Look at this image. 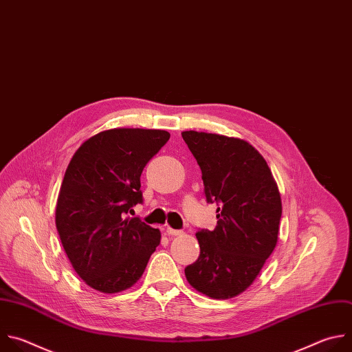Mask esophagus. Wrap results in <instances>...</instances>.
<instances>
[{"instance_id": "1", "label": "esophagus", "mask_w": 352, "mask_h": 352, "mask_svg": "<svg viewBox=\"0 0 352 352\" xmlns=\"http://www.w3.org/2000/svg\"><path fill=\"white\" fill-rule=\"evenodd\" d=\"M165 233H166L168 236H182V234H183L182 230H175V229H172V228H166V229H165Z\"/></svg>"}]
</instances>
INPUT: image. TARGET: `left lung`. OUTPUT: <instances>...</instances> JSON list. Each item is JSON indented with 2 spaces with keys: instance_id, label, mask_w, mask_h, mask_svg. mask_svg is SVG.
<instances>
[{
  "instance_id": "8db88e82",
  "label": "left lung",
  "mask_w": 352,
  "mask_h": 352,
  "mask_svg": "<svg viewBox=\"0 0 352 352\" xmlns=\"http://www.w3.org/2000/svg\"><path fill=\"white\" fill-rule=\"evenodd\" d=\"M182 137L201 169L206 202L218 205V225L195 234L199 256L184 273L197 292L228 300L252 285L273 252L282 199L266 161L244 140L194 130Z\"/></svg>"
}]
</instances>
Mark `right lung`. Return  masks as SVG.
Segmentation results:
<instances>
[{"label": "right lung", "instance_id": "obj_1", "mask_svg": "<svg viewBox=\"0 0 352 352\" xmlns=\"http://www.w3.org/2000/svg\"><path fill=\"white\" fill-rule=\"evenodd\" d=\"M170 134L111 129L85 142L70 160L55 209L62 247L91 289L113 294L142 277L161 233L129 218L143 202L140 176Z\"/></svg>", "mask_w": 352, "mask_h": 352}]
</instances>
